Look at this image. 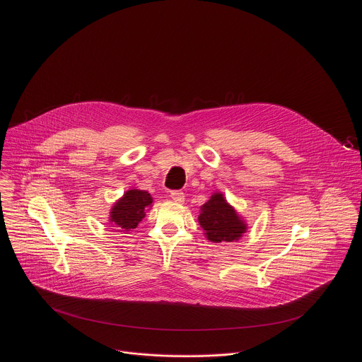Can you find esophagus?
Returning <instances> with one entry per match:
<instances>
[{"label": "esophagus", "mask_w": 362, "mask_h": 362, "mask_svg": "<svg viewBox=\"0 0 362 362\" xmlns=\"http://www.w3.org/2000/svg\"><path fill=\"white\" fill-rule=\"evenodd\" d=\"M170 197H172V200L182 203L185 200V193L180 190H173V192H170Z\"/></svg>", "instance_id": "obj_1"}]
</instances>
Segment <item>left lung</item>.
I'll return each instance as SVG.
<instances>
[{"mask_svg": "<svg viewBox=\"0 0 362 362\" xmlns=\"http://www.w3.org/2000/svg\"><path fill=\"white\" fill-rule=\"evenodd\" d=\"M199 223L211 242H233L246 230L245 222L236 215L221 193L202 206Z\"/></svg>", "mask_w": 362, "mask_h": 362, "instance_id": "left-lung-1", "label": "left lung"}]
</instances>
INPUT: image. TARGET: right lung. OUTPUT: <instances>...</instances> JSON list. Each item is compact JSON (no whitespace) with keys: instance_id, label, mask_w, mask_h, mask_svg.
<instances>
[{"instance_id":"add662e5","label":"right lung","mask_w":362,"mask_h":362,"mask_svg":"<svg viewBox=\"0 0 362 362\" xmlns=\"http://www.w3.org/2000/svg\"><path fill=\"white\" fill-rule=\"evenodd\" d=\"M150 193L139 189L127 190L123 197L113 206L110 212L112 225H117L123 230L134 229L139 222L144 218V211L148 204H151Z\"/></svg>"}]
</instances>
